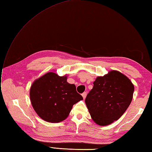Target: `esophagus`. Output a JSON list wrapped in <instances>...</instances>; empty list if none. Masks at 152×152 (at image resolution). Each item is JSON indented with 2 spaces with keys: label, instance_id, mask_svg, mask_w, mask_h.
I'll return each mask as SVG.
<instances>
[{
  "label": "esophagus",
  "instance_id": "34e87169",
  "mask_svg": "<svg viewBox=\"0 0 152 152\" xmlns=\"http://www.w3.org/2000/svg\"><path fill=\"white\" fill-rule=\"evenodd\" d=\"M86 94H87V93H86V92H83V93L82 94V96H83V97L84 99H85V97H86Z\"/></svg>",
  "mask_w": 152,
  "mask_h": 152
}]
</instances>
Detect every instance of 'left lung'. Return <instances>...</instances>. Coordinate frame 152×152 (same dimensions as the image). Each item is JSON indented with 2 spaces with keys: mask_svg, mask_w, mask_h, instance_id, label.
Segmentation results:
<instances>
[{
  "mask_svg": "<svg viewBox=\"0 0 152 152\" xmlns=\"http://www.w3.org/2000/svg\"><path fill=\"white\" fill-rule=\"evenodd\" d=\"M133 92L131 80L118 71L97 77L85 99L92 120L99 126L118 120L129 106Z\"/></svg>",
  "mask_w": 152,
  "mask_h": 152,
  "instance_id": "8db88e82",
  "label": "left lung"
}]
</instances>
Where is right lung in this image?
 Here are the masks:
<instances>
[{
    "label": "right lung",
    "instance_id": "right-lung-1",
    "mask_svg": "<svg viewBox=\"0 0 152 152\" xmlns=\"http://www.w3.org/2000/svg\"><path fill=\"white\" fill-rule=\"evenodd\" d=\"M34 109L45 121L57 123L68 116L74 104L83 98L75 85L67 82L66 76L49 72L36 80L30 90Z\"/></svg>",
    "mask_w": 152,
    "mask_h": 152
}]
</instances>
